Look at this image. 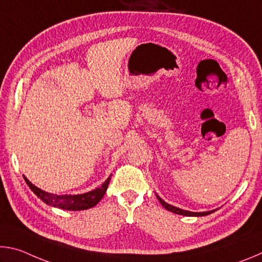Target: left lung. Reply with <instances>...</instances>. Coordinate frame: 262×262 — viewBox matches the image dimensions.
I'll return each mask as SVG.
<instances>
[{
	"instance_id": "obj_1",
	"label": "left lung",
	"mask_w": 262,
	"mask_h": 262,
	"mask_svg": "<svg viewBox=\"0 0 262 262\" xmlns=\"http://www.w3.org/2000/svg\"><path fill=\"white\" fill-rule=\"evenodd\" d=\"M156 196L158 199V201L161 202V205L165 208L166 210L171 211V212H174V214H178V215H183V216H207L211 214V212L216 211L217 209H214V210H209V211H202V212H194V211H188V210H184V209H180V208H177L174 206H171L168 205V203H166L165 201L163 200V199L161 196H158V195L156 194Z\"/></svg>"
}]
</instances>
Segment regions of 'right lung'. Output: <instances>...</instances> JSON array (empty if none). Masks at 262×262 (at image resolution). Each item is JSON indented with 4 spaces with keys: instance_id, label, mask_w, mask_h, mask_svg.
Listing matches in <instances>:
<instances>
[{
    "instance_id": "right-lung-1",
    "label": "right lung",
    "mask_w": 262,
    "mask_h": 262,
    "mask_svg": "<svg viewBox=\"0 0 262 262\" xmlns=\"http://www.w3.org/2000/svg\"><path fill=\"white\" fill-rule=\"evenodd\" d=\"M24 179L28 184L31 190L37 195V196L42 200L48 206L52 207H56L60 208V209H64V210H85L89 209V208L95 207L97 203H98L106 193V189L108 187L110 180H111V176L107 179L105 180V183L100 186V187L92 189L90 192L83 193V194H76V195H70V194H53V193H48L42 190L40 188H38L37 186H34L31 181L26 178L25 176Z\"/></svg>"
}]
</instances>
